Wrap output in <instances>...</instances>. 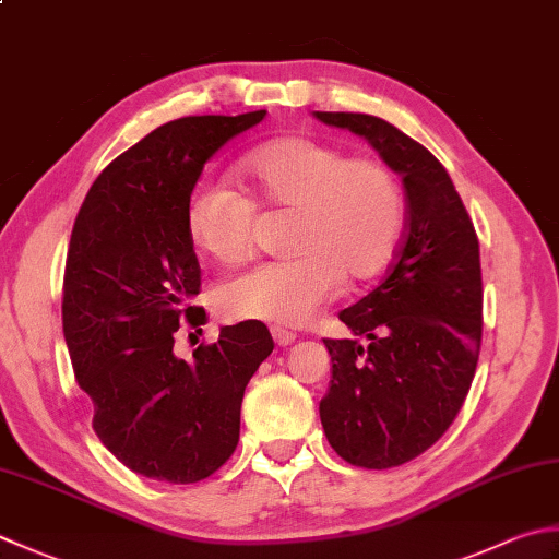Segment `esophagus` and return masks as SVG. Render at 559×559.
<instances>
[{
    "label": "esophagus",
    "mask_w": 559,
    "mask_h": 559,
    "mask_svg": "<svg viewBox=\"0 0 559 559\" xmlns=\"http://www.w3.org/2000/svg\"><path fill=\"white\" fill-rule=\"evenodd\" d=\"M271 334H273V342H276L278 346H290L295 338H298V334L283 330V326H271Z\"/></svg>",
    "instance_id": "obj_1"
}]
</instances>
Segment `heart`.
<instances>
[{
	"label": "heart",
	"instance_id": "heart-1",
	"mask_svg": "<svg viewBox=\"0 0 559 559\" xmlns=\"http://www.w3.org/2000/svg\"><path fill=\"white\" fill-rule=\"evenodd\" d=\"M247 195L203 183L186 203V233L215 264L245 261L254 239V211H290L286 251L215 290L229 320L305 324L342 283L380 276L407 227V199L397 171L373 155H348L332 140L286 135L239 164Z\"/></svg>",
	"mask_w": 559,
	"mask_h": 559
}]
</instances>
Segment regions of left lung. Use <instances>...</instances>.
Instances as JSON below:
<instances>
[{"label": "left lung", "instance_id": "8db88e82", "mask_svg": "<svg viewBox=\"0 0 559 559\" xmlns=\"http://www.w3.org/2000/svg\"><path fill=\"white\" fill-rule=\"evenodd\" d=\"M314 116L364 135L402 174L407 195V227L385 278L338 312L356 338H324L326 441L346 463L388 469L439 441L473 385L483 344L479 242L443 164L417 140L378 116Z\"/></svg>", "mask_w": 559, "mask_h": 559}]
</instances>
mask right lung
<instances>
[{
	"label": "right lung",
	"instance_id": "right-lung-1",
	"mask_svg": "<svg viewBox=\"0 0 559 559\" xmlns=\"http://www.w3.org/2000/svg\"><path fill=\"white\" fill-rule=\"evenodd\" d=\"M264 116H186L152 130L98 174L72 227L62 332L76 385L102 443L159 483H201L229 461L245 388L273 352L257 320L223 326L193 360L171 352L179 324L205 317L186 203L203 164Z\"/></svg>",
	"mask_w": 559,
	"mask_h": 559
}]
</instances>
